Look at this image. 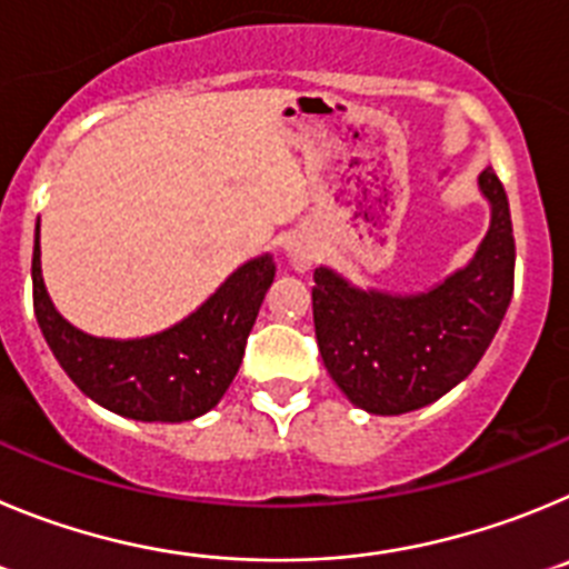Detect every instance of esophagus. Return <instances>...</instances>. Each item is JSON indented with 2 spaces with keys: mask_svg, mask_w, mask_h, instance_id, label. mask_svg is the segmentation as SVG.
<instances>
[{
  "mask_svg": "<svg viewBox=\"0 0 569 569\" xmlns=\"http://www.w3.org/2000/svg\"><path fill=\"white\" fill-rule=\"evenodd\" d=\"M289 254H291V260H295L297 266H309L311 263L309 247H300V243H297V247L289 249Z\"/></svg>",
  "mask_w": 569,
  "mask_h": 569,
  "instance_id": "esophagus-1",
  "label": "esophagus"
}]
</instances>
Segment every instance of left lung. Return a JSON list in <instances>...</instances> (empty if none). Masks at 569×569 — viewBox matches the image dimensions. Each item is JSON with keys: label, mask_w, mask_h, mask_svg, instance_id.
Returning a JSON list of instances; mask_svg holds the SVG:
<instances>
[{"label": "left lung", "mask_w": 569, "mask_h": 569, "mask_svg": "<svg viewBox=\"0 0 569 569\" xmlns=\"http://www.w3.org/2000/svg\"><path fill=\"white\" fill-rule=\"evenodd\" d=\"M490 229L465 269L422 295H386L348 286L317 269V346L331 380L368 413L417 411L468 377L499 331L513 297L516 240L505 187L493 167L479 176Z\"/></svg>", "instance_id": "8db88e82"}]
</instances>
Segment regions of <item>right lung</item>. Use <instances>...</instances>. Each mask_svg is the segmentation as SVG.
I'll return each instance as SVG.
<instances>
[{
	"label": "right lung",
	"instance_id": "right-lung-1",
	"mask_svg": "<svg viewBox=\"0 0 569 569\" xmlns=\"http://www.w3.org/2000/svg\"><path fill=\"white\" fill-rule=\"evenodd\" d=\"M33 311L70 380L107 411L141 422H183L221 402L274 280L272 254L243 263L198 311L144 340H104L73 329L50 303L33 247Z\"/></svg>",
	"mask_w": 569,
	"mask_h": 569
}]
</instances>
